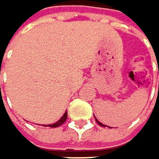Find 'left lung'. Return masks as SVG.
I'll use <instances>...</instances> for the list:
<instances>
[{
	"label": "left lung",
	"instance_id": "1",
	"mask_svg": "<svg viewBox=\"0 0 159 159\" xmlns=\"http://www.w3.org/2000/svg\"><path fill=\"white\" fill-rule=\"evenodd\" d=\"M95 119H96V122H97V123H98V124H99L100 126H102V127H108V126H105V125H103L102 123H101V122H100V121H99V120H98V119H97L96 117H95Z\"/></svg>",
	"mask_w": 159,
	"mask_h": 159
}]
</instances>
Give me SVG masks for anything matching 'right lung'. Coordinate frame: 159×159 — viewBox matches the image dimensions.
Returning <instances> with one entry per match:
<instances>
[{"instance_id": "add662e5", "label": "right lung", "mask_w": 159, "mask_h": 159, "mask_svg": "<svg viewBox=\"0 0 159 159\" xmlns=\"http://www.w3.org/2000/svg\"><path fill=\"white\" fill-rule=\"evenodd\" d=\"M66 119H67V112H65L64 113V115H63V116L57 121V122H56V123H54V124H50V125H44L43 127H50V128H57V127H59V126H61L65 121H66Z\"/></svg>"}]
</instances>
